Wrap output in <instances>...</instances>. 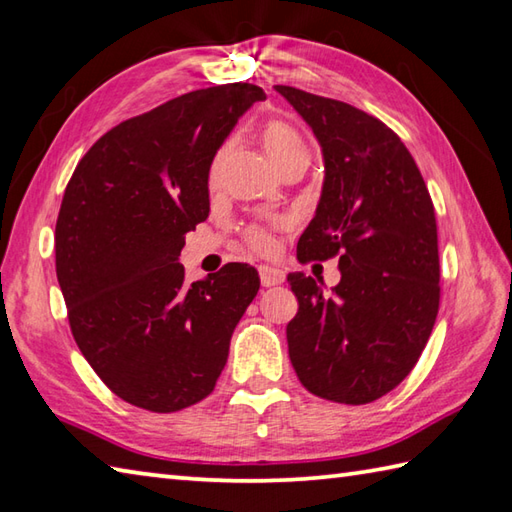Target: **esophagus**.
<instances>
[{
  "label": "esophagus",
  "instance_id": "1",
  "mask_svg": "<svg viewBox=\"0 0 512 512\" xmlns=\"http://www.w3.org/2000/svg\"><path fill=\"white\" fill-rule=\"evenodd\" d=\"M260 271V283H263V287H274V285H280L285 280V271H280L276 267H258Z\"/></svg>",
  "mask_w": 512,
  "mask_h": 512
}]
</instances>
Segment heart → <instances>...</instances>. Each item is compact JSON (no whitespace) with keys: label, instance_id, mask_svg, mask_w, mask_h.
Listing matches in <instances>:
<instances>
[{"label":"heart","instance_id":"b5f03b06","mask_svg":"<svg viewBox=\"0 0 512 512\" xmlns=\"http://www.w3.org/2000/svg\"><path fill=\"white\" fill-rule=\"evenodd\" d=\"M260 139H263L265 150L271 156V161L278 165V170L285 168L287 163L307 159L305 141H302L300 134L285 121H278V119L265 121L263 130H260ZM221 159L223 156L218 154L212 163V172H210L212 181H216L218 168H221ZM245 243L252 247L254 252L267 254L271 252V247H274V234H271V229L265 225H249L245 229Z\"/></svg>","mask_w":512,"mask_h":512}]
</instances>
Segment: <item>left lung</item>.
<instances>
[{"label":"left lung","mask_w":512,"mask_h":512,"mask_svg":"<svg viewBox=\"0 0 512 512\" xmlns=\"http://www.w3.org/2000/svg\"><path fill=\"white\" fill-rule=\"evenodd\" d=\"M318 137L325 185L298 260L338 258L340 283L289 274L298 314L287 325L302 387L340 404L393 391L420 360L440 309L431 194L387 123L349 103L276 86Z\"/></svg>","instance_id":"obj_1"}]
</instances>
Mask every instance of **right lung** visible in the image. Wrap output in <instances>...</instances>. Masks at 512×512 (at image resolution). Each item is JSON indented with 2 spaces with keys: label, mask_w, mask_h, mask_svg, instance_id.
Instances as JSON below:
<instances>
[{
  "label": "right lung",
  "mask_w": 512,
  "mask_h": 512,
  "mask_svg": "<svg viewBox=\"0 0 512 512\" xmlns=\"http://www.w3.org/2000/svg\"><path fill=\"white\" fill-rule=\"evenodd\" d=\"M254 83L187 92L114 125L83 154L55 227L57 280L83 358L121 400L174 413L207 398L260 287L229 263L185 283V234L210 214L207 176Z\"/></svg>",
  "instance_id": "1"
}]
</instances>
